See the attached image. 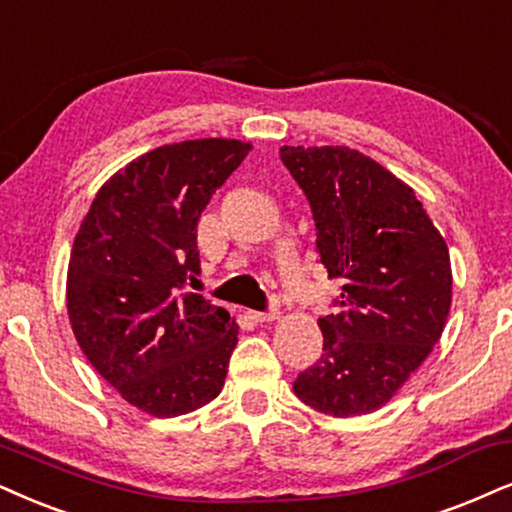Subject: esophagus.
<instances>
[{"label":"esophagus","mask_w":512,"mask_h":512,"mask_svg":"<svg viewBox=\"0 0 512 512\" xmlns=\"http://www.w3.org/2000/svg\"><path fill=\"white\" fill-rule=\"evenodd\" d=\"M252 321L264 323V321H276L278 319V309H267V312H248Z\"/></svg>","instance_id":"1"}]
</instances>
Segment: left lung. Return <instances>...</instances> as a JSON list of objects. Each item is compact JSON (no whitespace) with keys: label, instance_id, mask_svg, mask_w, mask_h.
<instances>
[{"label":"left lung","instance_id":"obj_1","mask_svg":"<svg viewBox=\"0 0 512 512\" xmlns=\"http://www.w3.org/2000/svg\"><path fill=\"white\" fill-rule=\"evenodd\" d=\"M304 191L316 252L342 278L319 319L323 354L297 375L304 404L335 418L371 413L423 364L451 307V262L423 203L383 165L347 146H283Z\"/></svg>","mask_w":512,"mask_h":512}]
</instances>
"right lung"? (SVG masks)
I'll list each match as a JSON object with an SVG mask.
<instances>
[{
	"label": "right lung",
	"instance_id": "right-lung-1",
	"mask_svg": "<svg viewBox=\"0 0 512 512\" xmlns=\"http://www.w3.org/2000/svg\"><path fill=\"white\" fill-rule=\"evenodd\" d=\"M250 144L196 139L160 146L113 174L77 231L68 316L101 378L158 418L222 392L238 326L189 283L200 271L196 226Z\"/></svg>",
	"mask_w": 512,
	"mask_h": 512
}]
</instances>
